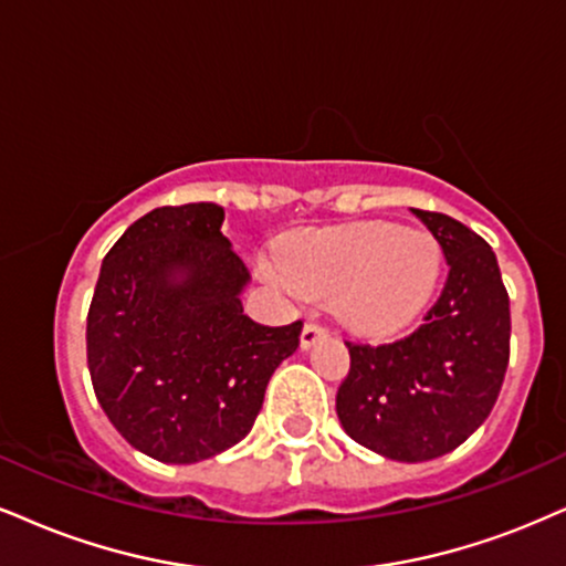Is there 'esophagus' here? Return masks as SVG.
<instances>
[{"mask_svg": "<svg viewBox=\"0 0 566 566\" xmlns=\"http://www.w3.org/2000/svg\"><path fill=\"white\" fill-rule=\"evenodd\" d=\"M323 336H327V327L323 323H317V319H306L304 327H302V346H312L315 340H319Z\"/></svg>", "mask_w": 566, "mask_h": 566, "instance_id": "esophagus-1", "label": "esophagus"}]
</instances>
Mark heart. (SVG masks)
<instances>
[{
	"instance_id": "obj_1",
	"label": "heart",
	"mask_w": 566,
	"mask_h": 566,
	"mask_svg": "<svg viewBox=\"0 0 566 566\" xmlns=\"http://www.w3.org/2000/svg\"><path fill=\"white\" fill-rule=\"evenodd\" d=\"M270 277L291 291L338 296L340 312L365 333H394L430 302L443 251L428 230L390 222L315 230L283 249Z\"/></svg>"
}]
</instances>
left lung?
Returning a JSON list of instances; mask_svg holds the SVG:
<instances>
[{
	"instance_id": "1",
	"label": "left lung",
	"mask_w": 566,
	"mask_h": 566,
	"mask_svg": "<svg viewBox=\"0 0 566 566\" xmlns=\"http://www.w3.org/2000/svg\"><path fill=\"white\" fill-rule=\"evenodd\" d=\"M441 243L449 275L422 325L390 344L346 340L352 367L336 394L344 430L396 462L462 446L491 415L509 365V294L496 254L475 230L411 209Z\"/></svg>"
}]
</instances>
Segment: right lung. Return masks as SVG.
Segmentation results:
<instances>
[{
	"instance_id": "right-lung-1",
	"label": "right lung",
	"mask_w": 566,
	"mask_h": 566,
	"mask_svg": "<svg viewBox=\"0 0 566 566\" xmlns=\"http://www.w3.org/2000/svg\"><path fill=\"white\" fill-rule=\"evenodd\" d=\"M212 201L157 207L102 262L86 319L94 394L146 457L193 464L247 438L264 388L296 352L302 319L243 315L249 283Z\"/></svg>"
}]
</instances>
